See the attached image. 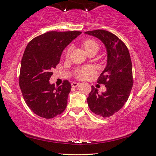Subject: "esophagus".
Masks as SVG:
<instances>
[{
	"label": "esophagus",
	"mask_w": 156,
	"mask_h": 156,
	"mask_svg": "<svg viewBox=\"0 0 156 156\" xmlns=\"http://www.w3.org/2000/svg\"><path fill=\"white\" fill-rule=\"evenodd\" d=\"M80 85V83H76V82H73L71 83V85L73 87H76L78 85Z\"/></svg>",
	"instance_id": "esophagus-1"
}]
</instances>
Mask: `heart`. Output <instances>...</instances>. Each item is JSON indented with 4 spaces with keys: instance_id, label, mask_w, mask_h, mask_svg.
<instances>
[{
    "instance_id": "obj_1",
    "label": "heart",
    "mask_w": 156,
    "mask_h": 156,
    "mask_svg": "<svg viewBox=\"0 0 156 156\" xmlns=\"http://www.w3.org/2000/svg\"><path fill=\"white\" fill-rule=\"evenodd\" d=\"M82 47L86 53H88L89 51H93V50H96L98 51L99 49V44L97 41L93 40V39H86L83 41L82 44ZM70 48H68L66 51V56L68 57L70 54ZM93 73V68L90 66H85L81 67L78 69L76 72V76L80 80H85L90 75H91Z\"/></svg>"
}]
</instances>
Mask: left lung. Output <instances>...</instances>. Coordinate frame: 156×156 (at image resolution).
Here are the masks:
<instances>
[{
  "mask_svg": "<svg viewBox=\"0 0 156 156\" xmlns=\"http://www.w3.org/2000/svg\"><path fill=\"white\" fill-rule=\"evenodd\" d=\"M85 34L97 37L104 44L107 51V64L98 83L104 84L107 90L98 93L92 86L87 102L95 115L108 117L124 106L133 86L132 63L128 48L115 34L104 30L87 31Z\"/></svg>",
  "mask_w": 156,
  "mask_h": 156,
  "instance_id": "obj_1",
  "label": "left lung"
}]
</instances>
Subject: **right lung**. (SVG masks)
Listing matches in <instances>:
<instances>
[{
	"mask_svg": "<svg viewBox=\"0 0 156 156\" xmlns=\"http://www.w3.org/2000/svg\"><path fill=\"white\" fill-rule=\"evenodd\" d=\"M81 33L48 32L28 43L21 61L19 85L26 104L39 117L51 119L65 110L71 83L65 80L55 87L50 84L49 79L63 50Z\"/></svg>",
	"mask_w": 156,
	"mask_h": 156,
	"instance_id": "1",
	"label": "right lung"
}]
</instances>
